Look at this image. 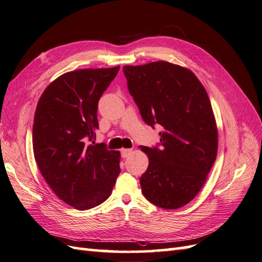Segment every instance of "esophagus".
I'll list each match as a JSON object with an SVG mask.
<instances>
[{"instance_id": "esophagus-1", "label": "esophagus", "mask_w": 262, "mask_h": 262, "mask_svg": "<svg viewBox=\"0 0 262 262\" xmlns=\"http://www.w3.org/2000/svg\"><path fill=\"white\" fill-rule=\"evenodd\" d=\"M133 152L132 149H122L121 150V157L122 158H128Z\"/></svg>"}]
</instances>
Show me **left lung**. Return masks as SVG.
Wrapping results in <instances>:
<instances>
[{
  "label": "left lung",
  "mask_w": 262,
  "mask_h": 262,
  "mask_svg": "<svg viewBox=\"0 0 262 262\" xmlns=\"http://www.w3.org/2000/svg\"><path fill=\"white\" fill-rule=\"evenodd\" d=\"M122 69L144 121L163 128L160 149L140 147L149 160L142 192L160 208H181L202 190L216 159L219 132L209 96L193 71L165 60Z\"/></svg>",
  "instance_id": "1"
}]
</instances>
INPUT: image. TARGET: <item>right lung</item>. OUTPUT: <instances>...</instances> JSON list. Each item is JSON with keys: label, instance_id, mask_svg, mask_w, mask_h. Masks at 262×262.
Instances as JSON below:
<instances>
[{"label": "right lung", "instance_id": "add662e5", "mask_svg": "<svg viewBox=\"0 0 262 262\" xmlns=\"http://www.w3.org/2000/svg\"><path fill=\"white\" fill-rule=\"evenodd\" d=\"M119 66L79 69L50 83L37 103L33 150L42 177L55 195L78 210L102 204L120 172V152L96 138L98 101Z\"/></svg>", "mask_w": 262, "mask_h": 262}]
</instances>
